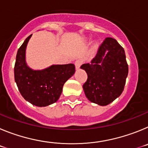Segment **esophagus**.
Masks as SVG:
<instances>
[{
    "label": "esophagus",
    "instance_id": "obj_1",
    "mask_svg": "<svg viewBox=\"0 0 148 148\" xmlns=\"http://www.w3.org/2000/svg\"><path fill=\"white\" fill-rule=\"evenodd\" d=\"M82 63H83V61H82V59H81V58H78V59L75 60V68H76V69H78V68L81 66V65L82 64Z\"/></svg>",
    "mask_w": 148,
    "mask_h": 148
}]
</instances>
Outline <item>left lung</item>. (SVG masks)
Returning <instances> with one entry per match:
<instances>
[{
    "instance_id": "1",
    "label": "left lung",
    "mask_w": 148,
    "mask_h": 148,
    "mask_svg": "<svg viewBox=\"0 0 148 148\" xmlns=\"http://www.w3.org/2000/svg\"><path fill=\"white\" fill-rule=\"evenodd\" d=\"M106 51L108 53L105 55ZM81 68L87 74L83 89L91 102L108 105L122 93L128 64L125 49L116 39L106 38L91 63L84 64Z\"/></svg>"
}]
</instances>
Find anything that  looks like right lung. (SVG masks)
I'll list each match as a JSON object with an SVG mask.
<instances>
[{
  "mask_svg": "<svg viewBox=\"0 0 148 148\" xmlns=\"http://www.w3.org/2000/svg\"><path fill=\"white\" fill-rule=\"evenodd\" d=\"M31 36L26 38L17 53L15 81L25 100L33 105L45 107L58 101L64 83L75 73V65H52L45 70H31L25 62L26 47Z\"/></svg>",
  "mask_w": 148,
  "mask_h": 148,
  "instance_id": "obj_1",
  "label": "right lung"
}]
</instances>
